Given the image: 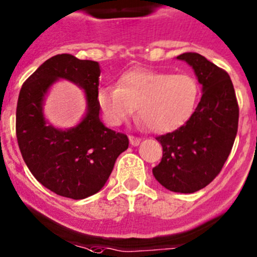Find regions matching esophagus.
<instances>
[{
    "instance_id": "obj_1",
    "label": "esophagus",
    "mask_w": 257,
    "mask_h": 257,
    "mask_svg": "<svg viewBox=\"0 0 257 257\" xmlns=\"http://www.w3.org/2000/svg\"><path fill=\"white\" fill-rule=\"evenodd\" d=\"M129 142H131L132 146H138L141 142V138H138V137H134V136H129Z\"/></svg>"
}]
</instances>
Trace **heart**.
Returning <instances> with one entry per match:
<instances>
[{
	"label": "heart",
	"instance_id": "1",
	"mask_svg": "<svg viewBox=\"0 0 257 257\" xmlns=\"http://www.w3.org/2000/svg\"><path fill=\"white\" fill-rule=\"evenodd\" d=\"M199 95V83L191 74L133 69L121 74L116 87L100 88L97 104L110 125H120L137 107L148 131L165 133L193 115Z\"/></svg>",
	"mask_w": 257,
	"mask_h": 257
}]
</instances>
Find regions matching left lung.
I'll return each instance as SVG.
<instances>
[{
	"label": "left lung",
	"mask_w": 257,
	"mask_h": 257,
	"mask_svg": "<svg viewBox=\"0 0 257 257\" xmlns=\"http://www.w3.org/2000/svg\"><path fill=\"white\" fill-rule=\"evenodd\" d=\"M177 59L193 67L203 95L184 125L156 137L164 152L152 171L169 190L190 194L212 183L227 161L236 140L239 109L224 69L198 53H183Z\"/></svg>",
	"instance_id": "left-lung-1"
}]
</instances>
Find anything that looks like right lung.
I'll use <instances>...</instances> for the list:
<instances>
[{
    "instance_id": "obj_1",
    "label": "right lung",
    "mask_w": 257,
    "mask_h": 257,
    "mask_svg": "<svg viewBox=\"0 0 257 257\" xmlns=\"http://www.w3.org/2000/svg\"><path fill=\"white\" fill-rule=\"evenodd\" d=\"M99 77L97 62L58 54L31 74L19 93L16 137L26 166L45 188L74 200L97 193L129 146L125 134L106 128L100 120ZM58 78L80 85L88 99L86 116L68 131L47 126L42 116L45 93Z\"/></svg>"
}]
</instances>
